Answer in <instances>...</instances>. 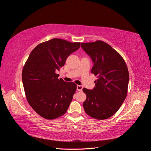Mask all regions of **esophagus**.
Masks as SVG:
<instances>
[{
	"instance_id": "34e87169",
	"label": "esophagus",
	"mask_w": 151,
	"mask_h": 151,
	"mask_svg": "<svg viewBox=\"0 0 151 151\" xmlns=\"http://www.w3.org/2000/svg\"><path fill=\"white\" fill-rule=\"evenodd\" d=\"M83 87L81 85H77V90L78 91H83Z\"/></svg>"
}]
</instances>
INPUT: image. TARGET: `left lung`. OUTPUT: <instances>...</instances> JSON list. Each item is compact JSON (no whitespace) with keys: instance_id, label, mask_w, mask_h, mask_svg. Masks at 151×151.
Returning <instances> with one entry per match:
<instances>
[{"instance_id":"left-lung-1","label":"left lung","mask_w":151,"mask_h":151,"mask_svg":"<svg viewBox=\"0 0 151 151\" xmlns=\"http://www.w3.org/2000/svg\"><path fill=\"white\" fill-rule=\"evenodd\" d=\"M81 47L92 59L91 73L97 77L92 89L83 88L85 112L95 119L111 117L119 109L127 94L129 73L125 62L110 45L102 41L82 43Z\"/></svg>"}]
</instances>
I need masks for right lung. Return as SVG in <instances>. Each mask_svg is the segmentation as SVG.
<instances>
[{"mask_svg":"<svg viewBox=\"0 0 151 151\" xmlns=\"http://www.w3.org/2000/svg\"><path fill=\"white\" fill-rule=\"evenodd\" d=\"M80 45L53 38L37 45L29 55L22 69V84L29 105L42 117L53 120L67 112L77 85L58 79L56 71Z\"/></svg>","mask_w":151,"mask_h":151,"instance_id":"add662e5","label":"right lung"}]
</instances>
